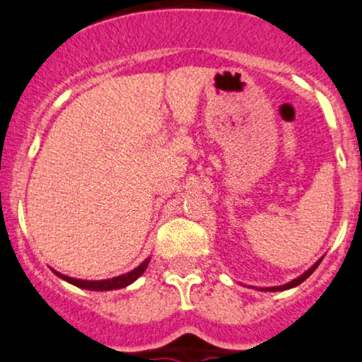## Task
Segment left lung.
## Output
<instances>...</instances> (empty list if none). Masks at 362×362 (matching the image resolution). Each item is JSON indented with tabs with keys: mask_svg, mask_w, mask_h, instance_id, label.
<instances>
[{
	"mask_svg": "<svg viewBox=\"0 0 362 362\" xmlns=\"http://www.w3.org/2000/svg\"><path fill=\"white\" fill-rule=\"evenodd\" d=\"M320 262H322V259H318V262L315 263V265L311 267V269H308L306 272H304L303 276H299V278H297V279H293V281L286 283V285H283V286H269V288H259V290H262V292H283V290L293 288V286H297V285H300V283H303V281H306V279L310 278L311 274H313V272H315V269H317V267L320 265Z\"/></svg>",
	"mask_w": 362,
	"mask_h": 362,
	"instance_id": "8db88e82",
	"label": "left lung"
}]
</instances>
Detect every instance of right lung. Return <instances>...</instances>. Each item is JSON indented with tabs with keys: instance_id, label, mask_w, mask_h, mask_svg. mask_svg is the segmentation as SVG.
<instances>
[{
	"instance_id": "add662e5",
	"label": "right lung",
	"mask_w": 362,
	"mask_h": 362,
	"mask_svg": "<svg viewBox=\"0 0 362 362\" xmlns=\"http://www.w3.org/2000/svg\"><path fill=\"white\" fill-rule=\"evenodd\" d=\"M148 263H150V258L145 259L141 265H138L134 270L127 272V274H122V276H118V278L103 279V281H84V279H74V278H69V276H65V274H59V272H56V270H52V272H54L56 276H59L62 279H65L66 283H72V285L79 286V288L95 290V292H104V290L125 288V286H129L131 283H134L136 279H138L139 276L145 272L146 267H148Z\"/></svg>"
}]
</instances>
